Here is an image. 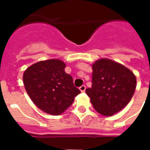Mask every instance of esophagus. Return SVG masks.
Listing matches in <instances>:
<instances>
[{
	"mask_svg": "<svg viewBox=\"0 0 150 150\" xmlns=\"http://www.w3.org/2000/svg\"><path fill=\"white\" fill-rule=\"evenodd\" d=\"M79 90H80V91H82V92L85 91V90H86V87H85V85H82L81 87L79 88Z\"/></svg>",
	"mask_w": 150,
	"mask_h": 150,
	"instance_id": "obj_1",
	"label": "esophagus"
}]
</instances>
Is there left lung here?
I'll return each instance as SVG.
<instances>
[{
  "mask_svg": "<svg viewBox=\"0 0 150 150\" xmlns=\"http://www.w3.org/2000/svg\"><path fill=\"white\" fill-rule=\"evenodd\" d=\"M92 86L86 89L98 112L111 116L129 104L134 94L137 79L132 71L108 59L92 63Z\"/></svg>",
  "mask_w": 150,
  "mask_h": 150,
  "instance_id": "8db88e82",
  "label": "left lung"
}]
</instances>
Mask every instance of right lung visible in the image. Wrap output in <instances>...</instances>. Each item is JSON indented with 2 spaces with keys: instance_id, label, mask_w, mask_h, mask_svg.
Listing matches in <instances>:
<instances>
[{
  "instance_id": "1",
  "label": "right lung",
  "mask_w": 150,
  "mask_h": 150,
  "mask_svg": "<svg viewBox=\"0 0 150 150\" xmlns=\"http://www.w3.org/2000/svg\"><path fill=\"white\" fill-rule=\"evenodd\" d=\"M65 67L60 59H48L31 65L23 74L25 88L31 100L50 115L63 112L80 93Z\"/></svg>"
}]
</instances>
